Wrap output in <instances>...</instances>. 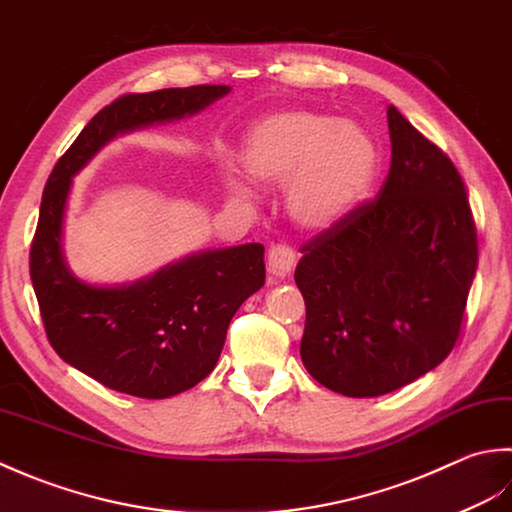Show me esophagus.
Instances as JSON below:
<instances>
[{"label": "esophagus", "instance_id": "obj_1", "mask_svg": "<svg viewBox=\"0 0 512 512\" xmlns=\"http://www.w3.org/2000/svg\"><path fill=\"white\" fill-rule=\"evenodd\" d=\"M296 265V254L294 249L285 243L271 245L269 256H267V271L274 278H285L291 274V269Z\"/></svg>", "mask_w": 512, "mask_h": 512}]
</instances>
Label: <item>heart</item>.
Instances as JSON below:
<instances>
[{
  "label": "heart",
  "instance_id": "1",
  "mask_svg": "<svg viewBox=\"0 0 512 512\" xmlns=\"http://www.w3.org/2000/svg\"><path fill=\"white\" fill-rule=\"evenodd\" d=\"M241 163L249 179L287 187V210L307 229L344 221L367 196L378 170V148L360 125L311 110L271 114L245 141ZM229 192L247 196L241 176H227Z\"/></svg>",
  "mask_w": 512,
  "mask_h": 512
}]
</instances>
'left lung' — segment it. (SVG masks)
I'll list each match as a JSON object with an SVG mask.
<instances>
[{
	"instance_id": "8db88e82",
	"label": "left lung",
	"mask_w": 512,
	"mask_h": 512,
	"mask_svg": "<svg viewBox=\"0 0 512 512\" xmlns=\"http://www.w3.org/2000/svg\"><path fill=\"white\" fill-rule=\"evenodd\" d=\"M380 192L300 247V358L322 387L375 398L435 369L462 336L477 229L453 161L389 106Z\"/></svg>"
}]
</instances>
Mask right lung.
I'll list each match as a JSON object with an SVG mask.
<instances>
[{
    "label": "right lung",
    "mask_w": 512,
    "mask_h": 512,
    "mask_svg": "<svg viewBox=\"0 0 512 512\" xmlns=\"http://www.w3.org/2000/svg\"><path fill=\"white\" fill-rule=\"evenodd\" d=\"M229 86L130 92L99 110L48 176L30 245V280L52 349L112 391L163 400L205 380L229 320L265 285V247L247 243L187 256L125 287H95L68 271L61 225L72 176L119 132L181 119Z\"/></svg>",
    "instance_id": "obj_1"
}]
</instances>
